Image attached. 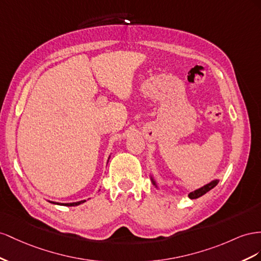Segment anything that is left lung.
Segmentation results:
<instances>
[{"label":"left lung","mask_w":261,"mask_h":261,"mask_svg":"<svg viewBox=\"0 0 261 261\" xmlns=\"http://www.w3.org/2000/svg\"><path fill=\"white\" fill-rule=\"evenodd\" d=\"M151 180H152V184L155 186V188L159 189L158 184H156V181H155V179L153 178V176H151ZM218 184H219V179H214V180H212L211 182L204 185L203 187H201V188H199V189H196L195 191H191V192L189 193V195H188V197H189L190 199H197V198H199V197H201V196H203L204 193H206L207 191H210V190H211L212 188H214L215 186H217Z\"/></svg>","instance_id":"8db88e82"}]
</instances>
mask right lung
I'll return each mask as SVG.
<instances>
[{
    "label": "right lung",
    "instance_id": "add662e5",
    "mask_svg": "<svg viewBox=\"0 0 261 261\" xmlns=\"http://www.w3.org/2000/svg\"><path fill=\"white\" fill-rule=\"evenodd\" d=\"M110 159V156L108 158V161ZM86 200H82V201H77V202H71V203H60V202H55V201H49L50 203H54V204H58V205H65V206H75V205H79V204H82L84 203Z\"/></svg>",
    "mask_w": 261,
    "mask_h": 261
}]
</instances>
